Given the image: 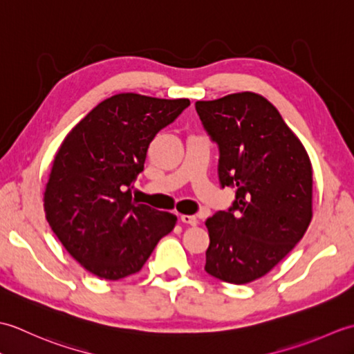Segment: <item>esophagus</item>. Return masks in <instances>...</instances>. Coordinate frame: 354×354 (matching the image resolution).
I'll return each instance as SVG.
<instances>
[{"label":"esophagus","instance_id":"esophagus-1","mask_svg":"<svg viewBox=\"0 0 354 354\" xmlns=\"http://www.w3.org/2000/svg\"><path fill=\"white\" fill-rule=\"evenodd\" d=\"M181 222L187 223V225H192V227H196V225H198L196 217H194V216H187V214L181 216Z\"/></svg>","mask_w":354,"mask_h":354}]
</instances>
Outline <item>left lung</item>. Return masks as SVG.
Instances as JSON below:
<instances>
[{"mask_svg": "<svg viewBox=\"0 0 354 354\" xmlns=\"http://www.w3.org/2000/svg\"><path fill=\"white\" fill-rule=\"evenodd\" d=\"M219 147L222 189L236 201L205 222V270L231 284L266 275L303 239L312 221V164L304 146L265 97L254 93L196 102Z\"/></svg>", "mask_w": 354, "mask_h": 354, "instance_id": "8db88e82", "label": "left lung"}]
</instances>
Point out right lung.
Instances as JSON below:
<instances>
[{"mask_svg": "<svg viewBox=\"0 0 354 354\" xmlns=\"http://www.w3.org/2000/svg\"><path fill=\"white\" fill-rule=\"evenodd\" d=\"M189 99L117 94L89 112L59 147L44 193L45 217L89 272L120 280L142 268L176 216L132 201L149 145Z\"/></svg>", "mask_w": 354, "mask_h": 354, "instance_id": "add662e5", "label": "right lung"}]
</instances>
